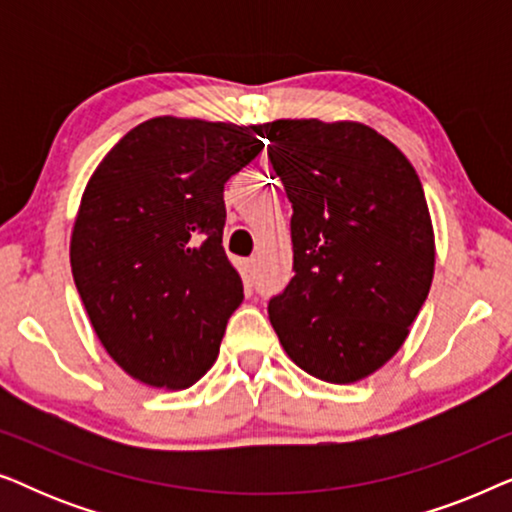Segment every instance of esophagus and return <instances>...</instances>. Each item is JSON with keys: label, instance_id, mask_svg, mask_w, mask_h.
Segmentation results:
<instances>
[{"label": "esophagus", "instance_id": "34e87169", "mask_svg": "<svg viewBox=\"0 0 512 512\" xmlns=\"http://www.w3.org/2000/svg\"><path fill=\"white\" fill-rule=\"evenodd\" d=\"M242 272L251 282V279L256 277V258H247V261H242Z\"/></svg>", "mask_w": 512, "mask_h": 512}]
</instances>
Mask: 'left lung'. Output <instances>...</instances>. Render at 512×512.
I'll return each mask as SVG.
<instances>
[{
    "mask_svg": "<svg viewBox=\"0 0 512 512\" xmlns=\"http://www.w3.org/2000/svg\"><path fill=\"white\" fill-rule=\"evenodd\" d=\"M293 207V279L270 298L284 352L314 377L359 382L408 338L429 296L436 244L410 160L363 123L261 125Z\"/></svg>",
    "mask_w": 512,
    "mask_h": 512,
    "instance_id": "1",
    "label": "left lung"
}]
</instances>
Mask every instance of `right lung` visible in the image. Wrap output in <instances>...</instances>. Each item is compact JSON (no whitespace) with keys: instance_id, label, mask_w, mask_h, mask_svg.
Instances as JSON below:
<instances>
[{"instance_id":"obj_1","label":"right lung","mask_w":512,"mask_h":512,"mask_svg":"<svg viewBox=\"0 0 512 512\" xmlns=\"http://www.w3.org/2000/svg\"><path fill=\"white\" fill-rule=\"evenodd\" d=\"M261 125L158 116L111 149L72 230L74 284L97 338L135 380L186 389L212 368L244 298L223 251L226 181Z\"/></svg>"}]
</instances>
